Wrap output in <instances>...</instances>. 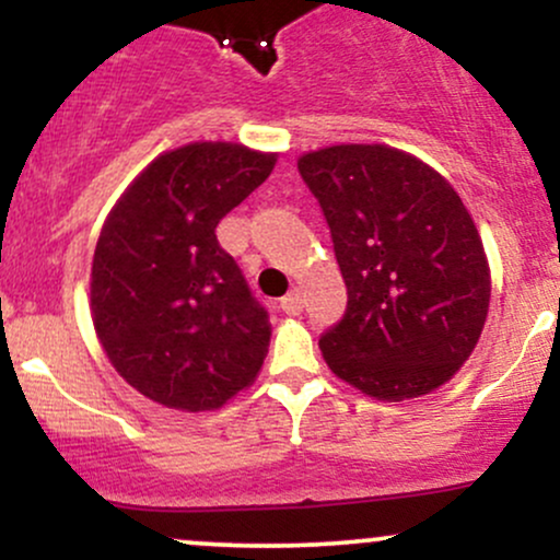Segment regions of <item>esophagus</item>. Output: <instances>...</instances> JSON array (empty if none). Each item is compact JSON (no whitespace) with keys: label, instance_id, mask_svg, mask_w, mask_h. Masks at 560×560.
Returning a JSON list of instances; mask_svg holds the SVG:
<instances>
[{"label":"esophagus","instance_id":"esophagus-1","mask_svg":"<svg viewBox=\"0 0 560 560\" xmlns=\"http://www.w3.org/2000/svg\"><path fill=\"white\" fill-rule=\"evenodd\" d=\"M279 307H281V311H284V313H289V316H298V313L302 311V298H300L298 289H294V292H289L287 298H281Z\"/></svg>","mask_w":560,"mask_h":560}]
</instances>
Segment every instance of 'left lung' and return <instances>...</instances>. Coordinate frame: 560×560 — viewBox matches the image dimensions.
I'll use <instances>...</instances> for the list:
<instances>
[{
    "label": "left lung",
    "instance_id": "obj_1",
    "mask_svg": "<svg viewBox=\"0 0 560 560\" xmlns=\"http://www.w3.org/2000/svg\"><path fill=\"white\" fill-rule=\"evenodd\" d=\"M298 171L347 287L342 320L318 339L329 369L376 400L445 384L490 307L485 247L460 197L427 163L384 144L307 152Z\"/></svg>",
    "mask_w": 560,
    "mask_h": 560
}]
</instances>
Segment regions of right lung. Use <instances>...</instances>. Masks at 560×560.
Wrapping results in <instances>:
<instances>
[{"label":"right lung","mask_w":560,"mask_h":560,"mask_svg":"<svg viewBox=\"0 0 560 560\" xmlns=\"http://www.w3.org/2000/svg\"><path fill=\"white\" fill-rule=\"evenodd\" d=\"M276 155L202 141L152 160L102 226L96 337L120 376L165 408L210 410L258 376L268 311L215 226L271 176Z\"/></svg>","instance_id":"1"}]
</instances>
